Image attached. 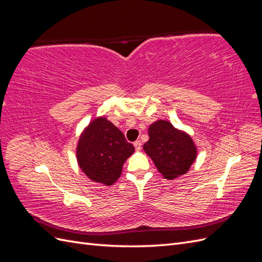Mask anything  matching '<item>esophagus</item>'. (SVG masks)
Listing matches in <instances>:
<instances>
[{"mask_svg": "<svg viewBox=\"0 0 262 262\" xmlns=\"http://www.w3.org/2000/svg\"><path fill=\"white\" fill-rule=\"evenodd\" d=\"M133 145H134V147H136V150H138V152H139V150H141V145H142V143H141L140 141H136V142H134Z\"/></svg>", "mask_w": 262, "mask_h": 262, "instance_id": "esophagus-1", "label": "esophagus"}]
</instances>
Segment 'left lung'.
Returning a JSON list of instances; mask_svg holds the SVG:
<instances>
[{"label": "left lung", "instance_id": "1", "mask_svg": "<svg viewBox=\"0 0 262 262\" xmlns=\"http://www.w3.org/2000/svg\"><path fill=\"white\" fill-rule=\"evenodd\" d=\"M148 136L143 148L164 178L175 179L189 170L196 157V147L189 134L168 121L158 120L149 125Z\"/></svg>", "mask_w": 262, "mask_h": 262}]
</instances>
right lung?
Listing matches in <instances>:
<instances>
[{
  "mask_svg": "<svg viewBox=\"0 0 262 262\" xmlns=\"http://www.w3.org/2000/svg\"><path fill=\"white\" fill-rule=\"evenodd\" d=\"M134 146L106 118L93 120L81 134L76 148L77 163L91 180L112 186L120 177Z\"/></svg>",
  "mask_w": 262,
  "mask_h": 262,
  "instance_id": "obj_1",
  "label": "right lung"
}]
</instances>
